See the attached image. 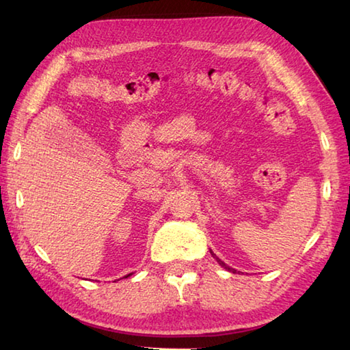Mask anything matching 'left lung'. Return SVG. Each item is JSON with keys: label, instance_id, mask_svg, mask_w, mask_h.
Instances as JSON below:
<instances>
[{"label": "left lung", "instance_id": "1", "mask_svg": "<svg viewBox=\"0 0 350 350\" xmlns=\"http://www.w3.org/2000/svg\"><path fill=\"white\" fill-rule=\"evenodd\" d=\"M215 258H216V256H215ZM216 260H217V262H219V264H221V265H222V267H224V269H227L228 271H233V273H236V270H234V269H232V267H228V265H225V264L222 262V260H221V259H219V258H216Z\"/></svg>", "mask_w": 350, "mask_h": 350}]
</instances>
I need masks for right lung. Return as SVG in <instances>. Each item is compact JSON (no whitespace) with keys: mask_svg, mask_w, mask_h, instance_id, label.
Returning <instances> with one entry per match:
<instances>
[{"mask_svg":"<svg viewBox=\"0 0 350 350\" xmlns=\"http://www.w3.org/2000/svg\"><path fill=\"white\" fill-rule=\"evenodd\" d=\"M129 275H131V273H129ZM129 275H126V276H125V278H128V276H129Z\"/></svg>","mask_w":350,"mask_h":350,"instance_id":"obj_1","label":"right lung"}]
</instances>
